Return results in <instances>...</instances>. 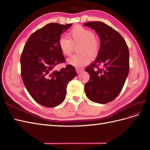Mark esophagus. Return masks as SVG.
<instances>
[{
    "label": "esophagus",
    "mask_w": 150,
    "mask_h": 150,
    "mask_svg": "<svg viewBox=\"0 0 150 150\" xmlns=\"http://www.w3.org/2000/svg\"><path fill=\"white\" fill-rule=\"evenodd\" d=\"M75 70H76V73H77V74H79V73L82 72L83 70L82 68H76Z\"/></svg>",
    "instance_id": "esophagus-1"
}]
</instances>
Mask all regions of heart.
<instances>
[{
  "instance_id": "b5f03b06",
  "label": "heart",
  "mask_w": 150,
  "mask_h": 150,
  "mask_svg": "<svg viewBox=\"0 0 150 150\" xmlns=\"http://www.w3.org/2000/svg\"><path fill=\"white\" fill-rule=\"evenodd\" d=\"M68 37H61L58 41L59 49L65 56H70L73 52L75 46L78 45L79 52L69 57V64L76 67H82L89 63L92 56L96 55L100 48L98 38L91 30L82 26H75L68 33Z\"/></svg>"
}]
</instances>
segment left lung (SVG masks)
Wrapping results in <instances>:
<instances>
[{"mask_svg":"<svg viewBox=\"0 0 150 150\" xmlns=\"http://www.w3.org/2000/svg\"><path fill=\"white\" fill-rule=\"evenodd\" d=\"M84 25L94 29L101 42L96 59L85 69L90 79L84 90L91 101L105 104L120 93L128 76V46L120 33L103 22L90 21Z\"/></svg>","mask_w":150,"mask_h":150,"instance_id":"left-lung-1","label":"left lung"}]
</instances>
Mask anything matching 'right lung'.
<instances>
[{
	"label": "right lung",
	"mask_w": 150,
	"mask_h": 150,
	"mask_svg": "<svg viewBox=\"0 0 150 150\" xmlns=\"http://www.w3.org/2000/svg\"><path fill=\"white\" fill-rule=\"evenodd\" d=\"M72 24L51 23L37 30L30 36L21 55V75L32 98L47 108L59 105L67 94L68 82L76 75L71 64L56 70L65 63L58 41L61 34Z\"/></svg>",
	"instance_id": "obj_1"
}]
</instances>
